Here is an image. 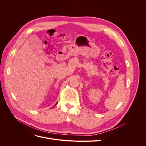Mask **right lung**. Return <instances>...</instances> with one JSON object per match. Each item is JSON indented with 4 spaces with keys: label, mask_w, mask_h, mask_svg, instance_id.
Wrapping results in <instances>:
<instances>
[{
    "label": "right lung",
    "mask_w": 146,
    "mask_h": 146,
    "mask_svg": "<svg viewBox=\"0 0 146 146\" xmlns=\"http://www.w3.org/2000/svg\"><path fill=\"white\" fill-rule=\"evenodd\" d=\"M56 104H55V105H56ZM54 106H55V105H54Z\"/></svg>",
    "instance_id": "right-lung-1"
}]
</instances>
